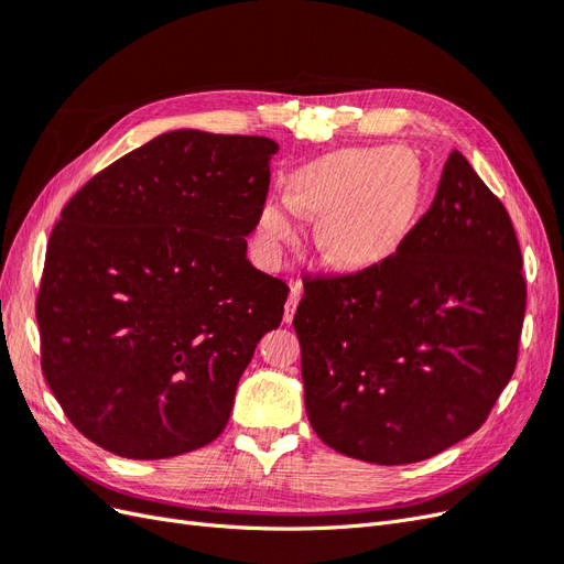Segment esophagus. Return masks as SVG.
Returning a JSON list of instances; mask_svg holds the SVG:
<instances>
[{"mask_svg":"<svg viewBox=\"0 0 564 564\" xmlns=\"http://www.w3.org/2000/svg\"><path fill=\"white\" fill-rule=\"evenodd\" d=\"M301 294H303V286L299 282H292V292H289V299L284 303V322H292V317L296 313V305L301 301Z\"/></svg>","mask_w":564,"mask_h":564,"instance_id":"esophagus-1","label":"esophagus"}]
</instances>
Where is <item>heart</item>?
<instances>
[{"instance_id": "1", "label": "heart", "mask_w": 564, "mask_h": 564, "mask_svg": "<svg viewBox=\"0 0 564 564\" xmlns=\"http://www.w3.org/2000/svg\"><path fill=\"white\" fill-rule=\"evenodd\" d=\"M419 187L404 148H344L301 166L292 199L272 197L259 214V240L270 259L299 240L301 214L322 216L319 245L338 265L386 261L414 226Z\"/></svg>"}]
</instances>
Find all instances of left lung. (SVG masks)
Returning a JSON list of instances; mask_svg holds the SVG:
<instances>
[{
  "instance_id": "8db88e82",
  "label": "left lung",
  "mask_w": 564,
  "mask_h": 564,
  "mask_svg": "<svg viewBox=\"0 0 564 564\" xmlns=\"http://www.w3.org/2000/svg\"><path fill=\"white\" fill-rule=\"evenodd\" d=\"M303 289L305 412L350 458L402 466L445 452L480 429L513 377L522 253L501 199L458 150L395 253Z\"/></svg>"
}]
</instances>
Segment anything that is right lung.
I'll use <instances>...</instances> for the list:
<instances>
[{"label": "right lung", "instance_id": "right-lung-1", "mask_svg": "<svg viewBox=\"0 0 564 564\" xmlns=\"http://www.w3.org/2000/svg\"><path fill=\"white\" fill-rule=\"evenodd\" d=\"M278 148L169 131L65 204L37 294L42 371L98 447L169 458L224 433L289 294L247 259Z\"/></svg>", "mask_w": 564, "mask_h": 564}]
</instances>
